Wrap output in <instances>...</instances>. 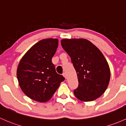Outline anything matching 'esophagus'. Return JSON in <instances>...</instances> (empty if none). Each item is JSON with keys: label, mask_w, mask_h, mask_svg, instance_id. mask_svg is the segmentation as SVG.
I'll list each match as a JSON object with an SVG mask.
<instances>
[{"label": "esophagus", "mask_w": 126, "mask_h": 126, "mask_svg": "<svg viewBox=\"0 0 126 126\" xmlns=\"http://www.w3.org/2000/svg\"><path fill=\"white\" fill-rule=\"evenodd\" d=\"M63 77H64V78H65V79H66L67 76H66V73H64H64H63Z\"/></svg>", "instance_id": "1"}]
</instances>
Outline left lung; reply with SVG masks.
Segmentation results:
<instances>
[{
  "label": "left lung",
  "mask_w": 126,
  "mask_h": 126,
  "mask_svg": "<svg viewBox=\"0 0 126 126\" xmlns=\"http://www.w3.org/2000/svg\"><path fill=\"white\" fill-rule=\"evenodd\" d=\"M61 44L77 74L79 86L74 91L75 96L82 101H94L101 96L109 83L110 71L100 49L84 39H64Z\"/></svg>",
  "instance_id": "obj_1"
}]
</instances>
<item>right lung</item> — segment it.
<instances>
[{"label": "right lung", "mask_w": 126, "mask_h": 126, "mask_svg": "<svg viewBox=\"0 0 126 126\" xmlns=\"http://www.w3.org/2000/svg\"><path fill=\"white\" fill-rule=\"evenodd\" d=\"M57 39H46L34 45L20 61L17 77L21 89L33 100L45 103L51 98L64 78L58 74L52 58Z\"/></svg>", "instance_id": "add662e5"}]
</instances>
